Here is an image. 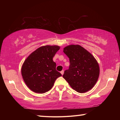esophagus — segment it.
<instances>
[{"mask_svg":"<svg viewBox=\"0 0 120 120\" xmlns=\"http://www.w3.org/2000/svg\"><path fill=\"white\" fill-rule=\"evenodd\" d=\"M60 73H61V75H64V70H62L60 72Z\"/></svg>","mask_w":120,"mask_h":120,"instance_id":"obj_1","label":"esophagus"}]
</instances>
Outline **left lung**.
Listing matches in <instances>:
<instances>
[{
    "mask_svg": "<svg viewBox=\"0 0 120 120\" xmlns=\"http://www.w3.org/2000/svg\"><path fill=\"white\" fill-rule=\"evenodd\" d=\"M69 58L70 66L63 77L76 92L83 93L90 90L99 75V67L94 56L79 45H70L64 49Z\"/></svg>",
    "mask_w": 120,
    "mask_h": 120,
    "instance_id": "8db88e82",
    "label": "left lung"
}]
</instances>
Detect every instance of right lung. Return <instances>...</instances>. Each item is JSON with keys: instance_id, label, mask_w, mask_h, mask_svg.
<instances>
[{"instance_id": "add662e5", "label": "right lung", "mask_w": 120, "mask_h": 120, "mask_svg": "<svg viewBox=\"0 0 120 120\" xmlns=\"http://www.w3.org/2000/svg\"><path fill=\"white\" fill-rule=\"evenodd\" d=\"M60 49L58 45L41 46L26 58L22 67V76L27 87L36 93H46L62 76L56 70L53 58Z\"/></svg>"}]
</instances>
